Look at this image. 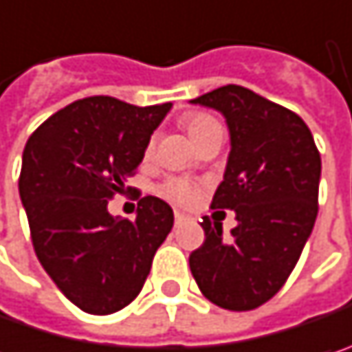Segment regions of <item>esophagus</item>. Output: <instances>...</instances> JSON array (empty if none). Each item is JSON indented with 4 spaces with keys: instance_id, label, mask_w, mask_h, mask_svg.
I'll return each mask as SVG.
<instances>
[{
    "instance_id": "obj_1",
    "label": "esophagus",
    "mask_w": 352,
    "mask_h": 352,
    "mask_svg": "<svg viewBox=\"0 0 352 352\" xmlns=\"http://www.w3.org/2000/svg\"><path fill=\"white\" fill-rule=\"evenodd\" d=\"M187 219V215L185 213H181V211H175V226H181L183 221Z\"/></svg>"
}]
</instances>
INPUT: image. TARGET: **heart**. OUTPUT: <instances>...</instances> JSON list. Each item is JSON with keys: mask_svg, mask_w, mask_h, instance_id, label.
Returning a JSON list of instances; mask_svg holds the SVG:
<instances>
[{"mask_svg": "<svg viewBox=\"0 0 352 352\" xmlns=\"http://www.w3.org/2000/svg\"><path fill=\"white\" fill-rule=\"evenodd\" d=\"M183 126H185V131L189 133V137H191L193 143H195V141L201 139L208 131L219 126V122H217L211 114H208V112H189V114L183 116ZM151 148H153V143L146 144V155L151 153ZM161 193H163L167 199L179 204V206H189V204H193V201L197 199L199 189H197L195 183H191V181H187V179H169V181H165V183L161 185Z\"/></svg>", "mask_w": 352, "mask_h": 352, "instance_id": "heart-1", "label": "heart"}]
</instances>
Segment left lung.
<instances>
[{"label": "left lung", "instance_id": "left-lung-1", "mask_svg": "<svg viewBox=\"0 0 352 352\" xmlns=\"http://www.w3.org/2000/svg\"><path fill=\"white\" fill-rule=\"evenodd\" d=\"M219 111L232 151L211 209H234L238 226L201 221L204 243L191 252V274L209 302L254 310L286 284L318 213L320 153L296 112L238 84L193 100Z\"/></svg>", "mask_w": 352, "mask_h": 352}]
</instances>
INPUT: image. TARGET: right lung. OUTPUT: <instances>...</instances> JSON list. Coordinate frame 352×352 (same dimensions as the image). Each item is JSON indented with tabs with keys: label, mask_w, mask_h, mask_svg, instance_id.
Masks as SVG:
<instances>
[{
	"label": "right lung",
	"mask_w": 352,
	"mask_h": 352,
	"mask_svg": "<svg viewBox=\"0 0 352 352\" xmlns=\"http://www.w3.org/2000/svg\"><path fill=\"white\" fill-rule=\"evenodd\" d=\"M169 109L88 96L52 114L25 143L19 197L34 252L60 292L88 314H112L139 296L173 228V209L153 195L139 200L135 221L107 209L133 189L124 183Z\"/></svg>",
	"instance_id": "1"
}]
</instances>
